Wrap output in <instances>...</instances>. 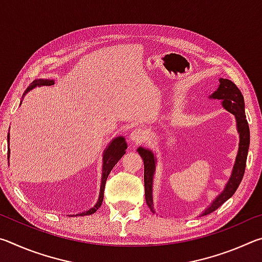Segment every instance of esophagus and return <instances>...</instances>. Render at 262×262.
Here are the masks:
<instances>
[{
	"label": "esophagus",
	"instance_id": "34e87169",
	"mask_svg": "<svg viewBox=\"0 0 262 262\" xmlns=\"http://www.w3.org/2000/svg\"><path fill=\"white\" fill-rule=\"evenodd\" d=\"M129 139H130L132 142H134L135 144L141 143V142L145 139V134H144L143 130L134 129L129 134Z\"/></svg>",
	"mask_w": 262,
	"mask_h": 262
}]
</instances>
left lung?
Listing matches in <instances>:
<instances>
[{"mask_svg":"<svg viewBox=\"0 0 262 262\" xmlns=\"http://www.w3.org/2000/svg\"><path fill=\"white\" fill-rule=\"evenodd\" d=\"M219 88L209 96V99H219L221 100L222 106L234 115L236 119L237 132L239 134V144L238 152L234 161V165L232 168L231 176L225 185L224 189L217 195L211 201L205 210L202 211L200 216H205L215 211L217 208H220L225 201H228L236 192L239 184L244 177L246 166V159L248 148H250V128L246 120L245 115V103H244V97L236 84L227 78H220ZM137 151L141 155L144 163V188H145V202H147L150 210L154 211V199H152V184L155 171H156L157 158L151 150L140 147L137 148Z\"/></svg>","mask_w":262,"mask_h":262,"instance_id":"obj_1","label":"left lung"}]
</instances>
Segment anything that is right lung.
<instances>
[{"label": "right lung", "instance_id": "right-lung-1", "mask_svg": "<svg viewBox=\"0 0 262 262\" xmlns=\"http://www.w3.org/2000/svg\"><path fill=\"white\" fill-rule=\"evenodd\" d=\"M53 84H54V79H43V78L34 79V81L30 84L29 88L26 89V91L23 95V98L30 90H32V89H34V88L42 86V85L50 86V85H53ZM20 104H21V101H20ZM9 132H10V128H9ZM9 142H10V133H8V144H9ZM126 149H127V142L123 136L115 137V139H113L110 142L107 147L105 148L104 152H103V174H101V184H100V192H99L98 201H97L96 205L92 208H90V209L86 211L79 212V214H76V216L91 215L99 209L101 203H103L104 189H105V184H106V180H107V177L110 174V172L112 171V168L114 167L115 164L120 161V158L126 154ZM9 157H10V149H8V159H9ZM73 216H75V215H73Z\"/></svg>", "mask_w": 262, "mask_h": 262}]
</instances>
